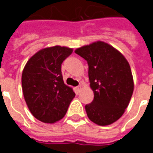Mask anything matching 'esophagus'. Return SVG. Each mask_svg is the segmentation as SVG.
<instances>
[{"label":"esophagus","instance_id":"34e87169","mask_svg":"<svg viewBox=\"0 0 153 153\" xmlns=\"http://www.w3.org/2000/svg\"><path fill=\"white\" fill-rule=\"evenodd\" d=\"M75 89H76L77 93H78V94H79V93H80V91H81V86H78V87H76V88H75Z\"/></svg>","mask_w":153,"mask_h":153}]
</instances>
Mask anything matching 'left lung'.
Masks as SVG:
<instances>
[{
    "instance_id": "1",
    "label": "left lung",
    "mask_w": 153,
    "mask_h": 153,
    "mask_svg": "<svg viewBox=\"0 0 153 153\" xmlns=\"http://www.w3.org/2000/svg\"><path fill=\"white\" fill-rule=\"evenodd\" d=\"M74 52L87 60L93 101L85 106L88 117L97 125H109L120 118L134 92L129 64L118 50L97 41Z\"/></svg>"
}]
</instances>
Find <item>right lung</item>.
<instances>
[{"mask_svg": "<svg viewBox=\"0 0 153 153\" xmlns=\"http://www.w3.org/2000/svg\"><path fill=\"white\" fill-rule=\"evenodd\" d=\"M72 48L46 47L33 56L22 73V89L32 115L43 123L63 118L75 93L67 86L61 74V64Z\"/></svg>", "mask_w": 153, "mask_h": 153, "instance_id": "right-lung-1", "label": "right lung"}]
</instances>
